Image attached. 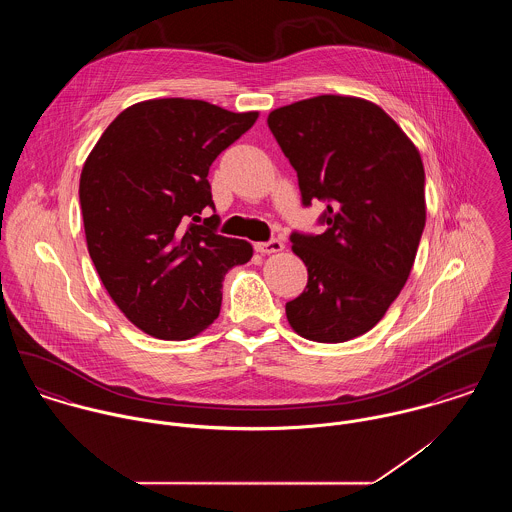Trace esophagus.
Instances as JSON below:
<instances>
[{"mask_svg":"<svg viewBox=\"0 0 512 512\" xmlns=\"http://www.w3.org/2000/svg\"><path fill=\"white\" fill-rule=\"evenodd\" d=\"M256 252L260 254H276V252H282L284 250V242L280 238H272L268 242H258L256 246Z\"/></svg>","mask_w":512,"mask_h":512,"instance_id":"esophagus-1","label":"esophagus"}]
</instances>
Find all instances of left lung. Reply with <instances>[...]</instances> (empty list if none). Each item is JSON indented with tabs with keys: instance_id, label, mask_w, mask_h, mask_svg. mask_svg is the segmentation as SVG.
<instances>
[{
	"instance_id": "8db88e82",
	"label": "left lung",
	"mask_w": 512,
	"mask_h": 512,
	"mask_svg": "<svg viewBox=\"0 0 512 512\" xmlns=\"http://www.w3.org/2000/svg\"><path fill=\"white\" fill-rule=\"evenodd\" d=\"M268 126L290 159L301 205L325 203L321 234L292 232L307 286L286 303L293 331L345 343L370 331L404 288L426 226L424 165L376 104L323 94L282 106Z\"/></svg>"
}]
</instances>
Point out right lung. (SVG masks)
<instances>
[{
	"instance_id": "obj_1",
	"label": "right lung",
	"mask_w": 512,
	"mask_h": 512,
	"mask_svg": "<svg viewBox=\"0 0 512 512\" xmlns=\"http://www.w3.org/2000/svg\"><path fill=\"white\" fill-rule=\"evenodd\" d=\"M258 120L205 100L159 98L126 108L80 173L88 254L120 311L144 333L183 341L219 317L222 280L252 258L217 232L213 161Z\"/></svg>"
}]
</instances>
